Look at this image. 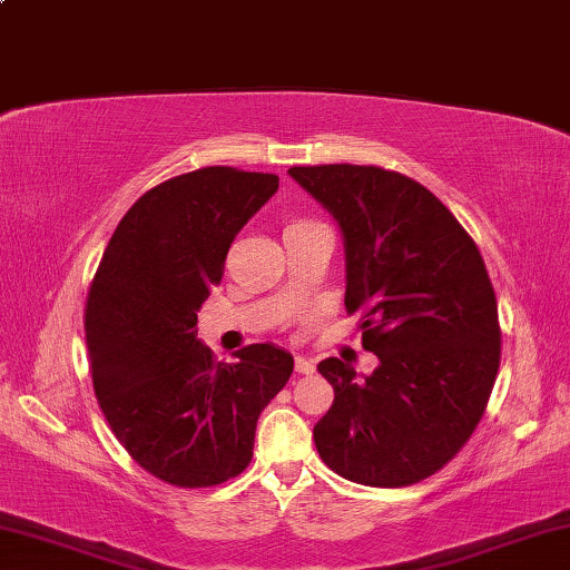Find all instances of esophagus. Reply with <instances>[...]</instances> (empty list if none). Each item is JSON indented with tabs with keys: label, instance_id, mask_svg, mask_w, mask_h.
I'll return each instance as SVG.
<instances>
[{
	"label": "esophagus",
	"instance_id": "obj_1",
	"mask_svg": "<svg viewBox=\"0 0 570 570\" xmlns=\"http://www.w3.org/2000/svg\"><path fill=\"white\" fill-rule=\"evenodd\" d=\"M294 366H296V372H298V374H314V370H316L314 362H312V360H306V356H296V360H294Z\"/></svg>",
	"mask_w": 570,
	"mask_h": 570
}]
</instances>
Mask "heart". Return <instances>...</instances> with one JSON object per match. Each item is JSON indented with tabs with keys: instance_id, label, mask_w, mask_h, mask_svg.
<instances>
[{
	"instance_id": "1",
	"label": "heart",
	"mask_w": 570,
	"mask_h": 570,
	"mask_svg": "<svg viewBox=\"0 0 570 570\" xmlns=\"http://www.w3.org/2000/svg\"><path fill=\"white\" fill-rule=\"evenodd\" d=\"M296 224H304V220H294V224H288V226H296Z\"/></svg>"
}]
</instances>
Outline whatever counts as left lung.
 Returning <instances> with one entry per match:
<instances>
[{"instance_id": "left-lung-1", "label": "left lung", "mask_w": 570, "mask_h": 570, "mask_svg": "<svg viewBox=\"0 0 570 570\" xmlns=\"http://www.w3.org/2000/svg\"><path fill=\"white\" fill-rule=\"evenodd\" d=\"M288 176L342 228L346 314H360L362 346L380 360L364 380L336 356L316 366L334 387L316 450L360 485H414L465 448L493 392L500 322L485 262L435 193L402 173L332 163Z\"/></svg>"}]
</instances>
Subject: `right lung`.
Returning a JSON list of instances; mask_svg holds the SVG:
<instances>
[{
    "label": "right lung",
    "mask_w": 570,
    "mask_h": 570,
    "mask_svg": "<svg viewBox=\"0 0 570 570\" xmlns=\"http://www.w3.org/2000/svg\"><path fill=\"white\" fill-rule=\"evenodd\" d=\"M278 188L274 173L208 166L135 200L85 304L92 387L112 435L176 488H210L254 458L258 414L294 372L292 354L248 344L216 362L198 308L224 278L230 244Z\"/></svg>",
    "instance_id": "obj_1"
}]
</instances>
